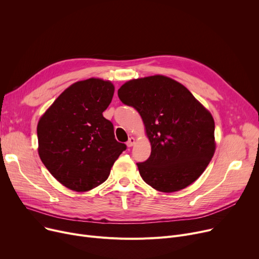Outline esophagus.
Returning a JSON list of instances; mask_svg holds the SVG:
<instances>
[{"instance_id":"esophagus-1","label":"esophagus","mask_w":259,"mask_h":259,"mask_svg":"<svg viewBox=\"0 0 259 259\" xmlns=\"http://www.w3.org/2000/svg\"><path fill=\"white\" fill-rule=\"evenodd\" d=\"M134 144H135V139H134V138H130L129 141L126 143V145H127L128 147H132Z\"/></svg>"}]
</instances>
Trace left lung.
I'll list each match as a JSON object with an SVG mask.
<instances>
[{"label": "left lung", "instance_id": "8db88e82", "mask_svg": "<svg viewBox=\"0 0 259 259\" xmlns=\"http://www.w3.org/2000/svg\"><path fill=\"white\" fill-rule=\"evenodd\" d=\"M143 118L151 154L138 162L142 179L160 192L194 183L215 152L214 119L184 85L164 75L128 80L118 91Z\"/></svg>", "mask_w": 259, "mask_h": 259}]
</instances>
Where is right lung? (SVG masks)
Wrapping results in <instances>:
<instances>
[{"mask_svg":"<svg viewBox=\"0 0 259 259\" xmlns=\"http://www.w3.org/2000/svg\"><path fill=\"white\" fill-rule=\"evenodd\" d=\"M113 93L109 80L76 81L38 120V155L53 178L73 191H89L103 184L126 150L114 138L112 122L103 116Z\"/></svg>","mask_w":259,"mask_h":259,"instance_id":"right-lung-1","label":"right lung"}]
</instances>
